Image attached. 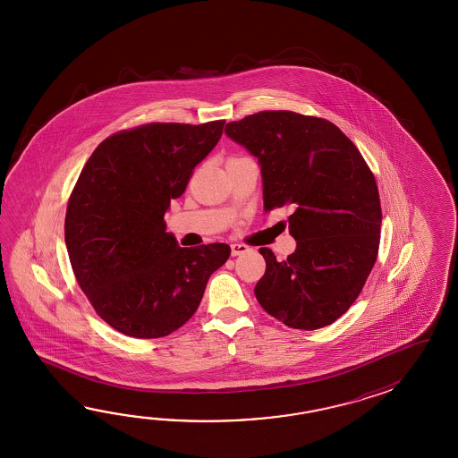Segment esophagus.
<instances>
[{"label": "esophagus", "mask_w": 458, "mask_h": 458, "mask_svg": "<svg viewBox=\"0 0 458 458\" xmlns=\"http://www.w3.org/2000/svg\"><path fill=\"white\" fill-rule=\"evenodd\" d=\"M247 250H249V247L243 245V243H231V252H233V257L245 253Z\"/></svg>", "instance_id": "esophagus-1"}]
</instances>
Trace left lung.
I'll list each match as a JSON object with an SVG mask.
<instances>
[{
	"label": "left lung",
	"instance_id": "1",
	"mask_svg": "<svg viewBox=\"0 0 458 458\" xmlns=\"http://www.w3.org/2000/svg\"><path fill=\"white\" fill-rule=\"evenodd\" d=\"M225 134L259 158L265 213L293 209L296 250L278 262L260 249L267 268L257 301L293 329L329 326L359 298L377 262L381 206L370 166L322 117L260 111L225 124Z\"/></svg>",
	"mask_w": 458,
	"mask_h": 458
}]
</instances>
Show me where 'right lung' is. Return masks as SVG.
Segmentation results:
<instances>
[{
    "label": "right lung",
    "instance_id": "right-lung-1",
    "mask_svg": "<svg viewBox=\"0 0 458 458\" xmlns=\"http://www.w3.org/2000/svg\"><path fill=\"white\" fill-rule=\"evenodd\" d=\"M225 123L119 131L78 176L65 216L70 263L98 316L124 335L158 339L180 329L231 255L227 243L180 247L164 219Z\"/></svg>",
    "mask_w": 458,
    "mask_h": 458
}]
</instances>
